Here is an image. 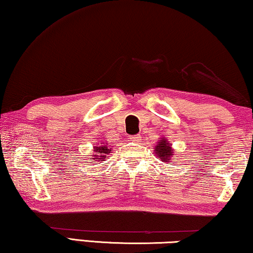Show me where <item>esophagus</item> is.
I'll return each mask as SVG.
<instances>
[{"mask_svg": "<svg viewBox=\"0 0 253 253\" xmlns=\"http://www.w3.org/2000/svg\"><path fill=\"white\" fill-rule=\"evenodd\" d=\"M130 139H131V141H133V142H139L141 140V135L140 134H134Z\"/></svg>", "mask_w": 253, "mask_h": 253, "instance_id": "1", "label": "esophagus"}]
</instances>
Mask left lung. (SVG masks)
Here are the masks:
<instances>
[{
	"label": "left lung",
	"mask_w": 253,
	"mask_h": 253,
	"mask_svg": "<svg viewBox=\"0 0 253 253\" xmlns=\"http://www.w3.org/2000/svg\"><path fill=\"white\" fill-rule=\"evenodd\" d=\"M155 155L156 157H160L163 162H169L170 156L172 155V151L170 147V142H167L166 140H161L160 144L156 145L155 147Z\"/></svg>",
	"instance_id": "1"
}]
</instances>
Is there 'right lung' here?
Wrapping results in <instances>:
<instances>
[{
  "label": "right lung",
  "mask_w": 253,
  "mask_h": 253,
  "mask_svg": "<svg viewBox=\"0 0 253 253\" xmlns=\"http://www.w3.org/2000/svg\"><path fill=\"white\" fill-rule=\"evenodd\" d=\"M101 144V142H100ZM109 152H108V148H107V146L106 145H99V146H96V147H94V153L92 154V156L93 157V160L94 161H97L96 159H99L98 161H100V159H105V154H108ZM98 156H100V158H98Z\"/></svg>",
  "instance_id": "add662e5"
}]
</instances>
